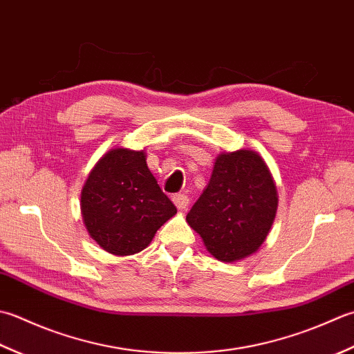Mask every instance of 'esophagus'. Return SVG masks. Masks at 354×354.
Instances as JSON below:
<instances>
[{
	"mask_svg": "<svg viewBox=\"0 0 354 354\" xmlns=\"http://www.w3.org/2000/svg\"><path fill=\"white\" fill-rule=\"evenodd\" d=\"M172 201H174V205L180 211H183V209H186L187 205H189V197L185 196V194H176V196L172 197Z\"/></svg>",
	"mask_w": 354,
	"mask_h": 354,
	"instance_id": "obj_1",
	"label": "esophagus"
}]
</instances>
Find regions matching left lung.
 I'll return each mask as SVG.
<instances>
[{
    "label": "left lung",
    "mask_w": 354,
    "mask_h": 354,
    "mask_svg": "<svg viewBox=\"0 0 354 354\" xmlns=\"http://www.w3.org/2000/svg\"><path fill=\"white\" fill-rule=\"evenodd\" d=\"M278 206L277 186L255 151L220 154L211 180L186 215L211 255L232 263L254 254L268 236Z\"/></svg>",
    "instance_id": "left-lung-1"
}]
</instances>
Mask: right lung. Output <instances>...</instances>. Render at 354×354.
<instances>
[{"label":"right lung","instance_id":"obj_1","mask_svg":"<svg viewBox=\"0 0 354 354\" xmlns=\"http://www.w3.org/2000/svg\"><path fill=\"white\" fill-rule=\"evenodd\" d=\"M90 236L113 255L145 249L177 207L151 174L143 151L111 149L90 172L81 194Z\"/></svg>","mask_w":354,"mask_h":354}]
</instances>
